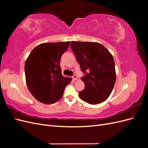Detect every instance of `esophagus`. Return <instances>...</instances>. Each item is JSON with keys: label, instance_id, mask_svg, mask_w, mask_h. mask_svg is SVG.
<instances>
[{"label": "esophagus", "instance_id": "obj_1", "mask_svg": "<svg viewBox=\"0 0 148 148\" xmlns=\"http://www.w3.org/2000/svg\"><path fill=\"white\" fill-rule=\"evenodd\" d=\"M73 80H77L78 79V77L76 75H74L73 76Z\"/></svg>", "mask_w": 148, "mask_h": 148}]
</instances>
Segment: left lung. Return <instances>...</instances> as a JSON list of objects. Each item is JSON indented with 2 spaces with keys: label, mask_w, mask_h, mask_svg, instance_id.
I'll list each match as a JSON object with an SVG mask.
<instances>
[{
  "label": "left lung",
  "mask_w": 148,
  "mask_h": 148,
  "mask_svg": "<svg viewBox=\"0 0 148 148\" xmlns=\"http://www.w3.org/2000/svg\"><path fill=\"white\" fill-rule=\"evenodd\" d=\"M70 46L85 73L81 78L85 87L79 92V97L93 105L105 101L116 81L112 55L98 42L71 41Z\"/></svg>",
  "instance_id": "8db88e82"
}]
</instances>
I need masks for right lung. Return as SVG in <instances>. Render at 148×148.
<instances>
[{
  "label": "right lung",
  "instance_id": "right-lung-1",
  "mask_svg": "<svg viewBox=\"0 0 148 148\" xmlns=\"http://www.w3.org/2000/svg\"><path fill=\"white\" fill-rule=\"evenodd\" d=\"M70 42H46L33 49L25 64L26 83L39 102L53 104L63 96L71 78L62 75L60 60Z\"/></svg>",
  "mask_w": 148,
  "mask_h": 148
}]
</instances>
